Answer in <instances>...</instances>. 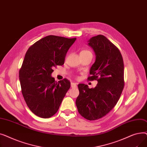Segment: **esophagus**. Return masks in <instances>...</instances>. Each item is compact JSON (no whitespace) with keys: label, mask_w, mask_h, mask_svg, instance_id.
<instances>
[{"label":"esophagus","mask_w":147,"mask_h":147,"mask_svg":"<svg viewBox=\"0 0 147 147\" xmlns=\"http://www.w3.org/2000/svg\"><path fill=\"white\" fill-rule=\"evenodd\" d=\"M71 87L72 88H77V84H76V83H71Z\"/></svg>","instance_id":"1"}]
</instances>
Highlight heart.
<instances>
[{
	"instance_id": "1",
	"label": "heart",
	"mask_w": 147,
	"mask_h": 147,
	"mask_svg": "<svg viewBox=\"0 0 147 147\" xmlns=\"http://www.w3.org/2000/svg\"><path fill=\"white\" fill-rule=\"evenodd\" d=\"M80 53H91V52L88 50H83L80 52Z\"/></svg>"
}]
</instances>
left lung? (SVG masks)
I'll use <instances>...</instances> for the list:
<instances>
[{
    "mask_svg": "<svg viewBox=\"0 0 147 147\" xmlns=\"http://www.w3.org/2000/svg\"><path fill=\"white\" fill-rule=\"evenodd\" d=\"M88 45L96 59L90 69L89 80H97L94 88L78 84L76 104L79 114L89 120L101 119L117 103L124 88V64L119 49L103 35L92 37Z\"/></svg>",
    "mask_w": 147,
    "mask_h": 147,
    "instance_id": "obj_1",
    "label": "left lung"
}]
</instances>
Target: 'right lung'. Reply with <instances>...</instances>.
<instances>
[{
  "label": "right lung",
  "mask_w": 147,
  "mask_h": 147,
  "mask_svg": "<svg viewBox=\"0 0 147 147\" xmlns=\"http://www.w3.org/2000/svg\"><path fill=\"white\" fill-rule=\"evenodd\" d=\"M76 40L49 35L31 46L26 53L19 71L21 92L30 110L38 117L53 116L70 88L68 80L57 82L51 74L53 67L64 64Z\"/></svg>",
  "instance_id": "right-lung-1"
}]
</instances>
